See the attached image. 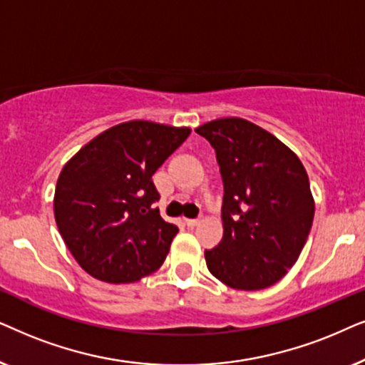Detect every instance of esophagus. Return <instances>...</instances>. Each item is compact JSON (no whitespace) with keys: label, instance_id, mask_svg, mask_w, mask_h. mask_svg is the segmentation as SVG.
<instances>
[{"label":"esophagus","instance_id":"esophagus-1","mask_svg":"<svg viewBox=\"0 0 365 365\" xmlns=\"http://www.w3.org/2000/svg\"><path fill=\"white\" fill-rule=\"evenodd\" d=\"M185 223H187V227L193 228V227H197L198 223H200V220H198V218H185Z\"/></svg>","mask_w":365,"mask_h":365}]
</instances>
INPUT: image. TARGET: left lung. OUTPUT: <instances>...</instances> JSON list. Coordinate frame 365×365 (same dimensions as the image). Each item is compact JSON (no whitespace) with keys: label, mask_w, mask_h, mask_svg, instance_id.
<instances>
[{"label":"left lung","mask_w":365,"mask_h":365,"mask_svg":"<svg viewBox=\"0 0 365 365\" xmlns=\"http://www.w3.org/2000/svg\"><path fill=\"white\" fill-rule=\"evenodd\" d=\"M217 153L223 239L205 250L210 274L237 290L274 285L297 262L315 202L297 155L249 120L228 116L195 128Z\"/></svg>","instance_id":"left-lung-1"}]
</instances>
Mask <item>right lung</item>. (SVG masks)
<instances>
[{"label": "right lung", "instance_id": "obj_1", "mask_svg": "<svg viewBox=\"0 0 365 365\" xmlns=\"http://www.w3.org/2000/svg\"><path fill=\"white\" fill-rule=\"evenodd\" d=\"M190 132L188 126L125 121L65 163L53 210L68 250L86 274L130 284L162 267L178 228L152 208L160 197L152 175Z\"/></svg>", "mask_w": 365, "mask_h": 365}]
</instances>
